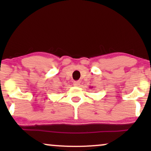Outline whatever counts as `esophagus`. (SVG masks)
Here are the masks:
<instances>
[{
    "label": "esophagus",
    "instance_id": "esophagus-1",
    "mask_svg": "<svg viewBox=\"0 0 151 151\" xmlns=\"http://www.w3.org/2000/svg\"><path fill=\"white\" fill-rule=\"evenodd\" d=\"M73 84H74V86H79V84H80V81H74L73 82Z\"/></svg>",
    "mask_w": 151,
    "mask_h": 151
}]
</instances>
